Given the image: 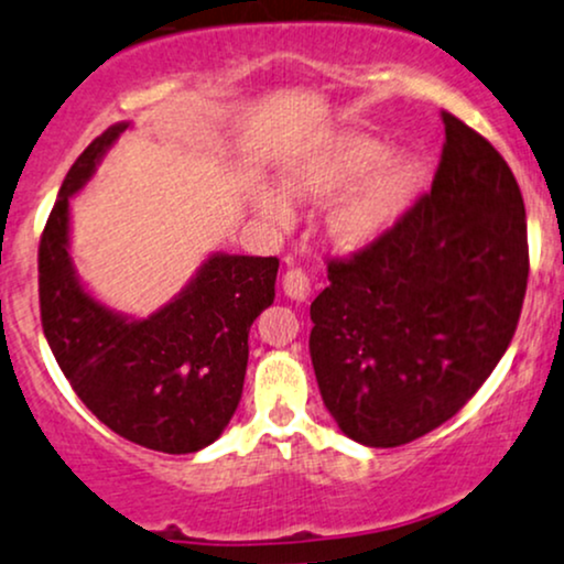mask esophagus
I'll use <instances>...</instances> for the list:
<instances>
[{
	"instance_id": "1",
	"label": "esophagus",
	"mask_w": 564,
	"mask_h": 564,
	"mask_svg": "<svg viewBox=\"0 0 564 564\" xmlns=\"http://www.w3.org/2000/svg\"><path fill=\"white\" fill-rule=\"evenodd\" d=\"M284 295L293 297V301H306L311 295V280L303 269H288L282 276Z\"/></svg>"
}]
</instances>
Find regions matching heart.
Returning <instances> with one entry per match:
<instances>
[{
  "mask_svg": "<svg viewBox=\"0 0 564 564\" xmlns=\"http://www.w3.org/2000/svg\"><path fill=\"white\" fill-rule=\"evenodd\" d=\"M416 184V158L403 152L388 155L380 139L340 134L284 165L282 192H258L256 210L271 227L290 229L295 224V208L290 200L327 203L349 186L351 189L329 210L327 231L343 250H364L399 227L414 200Z\"/></svg>",
  "mask_w": 564,
  "mask_h": 564,
  "instance_id": "b5f03b06",
  "label": "heart"
}]
</instances>
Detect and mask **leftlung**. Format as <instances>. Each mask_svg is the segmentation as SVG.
<instances>
[{
	"mask_svg": "<svg viewBox=\"0 0 564 564\" xmlns=\"http://www.w3.org/2000/svg\"><path fill=\"white\" fill-rule=\"evenodd\" d=\"M433 187L372 248L329 261L311 303L322 401L356 443L393 448L443 425L512 343L528 288L525 203L478 131L443 112Z\"/></svg>",
	"mask_w": 564,
	"mask_h": 564,
	"instance_id": "left-lung-1",
	"label": "left lung"
}]
</instances>
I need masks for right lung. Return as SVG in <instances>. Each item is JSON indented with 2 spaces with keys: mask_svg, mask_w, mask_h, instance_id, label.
<instances>
[{
  "mask_svg": "<svg viewBox=\"0 0 564 564\" xmlns=\"http://www.w3.org/2000/svg\"><path fill=\"white\" fill-rule=\"evenodd\" d=\"M129 123L102 131L70 165L39 242V306L70 388L121 438L195 454L229 425L248 369L250 324L274 303L280 261L214 253L155 314L134 319L99 303L70 261V197Z\"/></svg>",
  "mask_w": 564,
  "mask_h": 564,
  "instance_id": "right-lung-1",
  "label": "right lung"
}]
</instances>
